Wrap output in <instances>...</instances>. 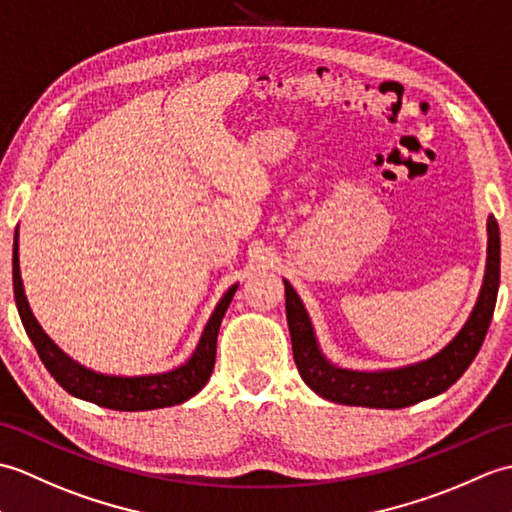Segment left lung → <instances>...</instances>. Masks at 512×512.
I'll list each match as a JSON object with an SVG mask.
<instances>
[{
	"instance_id": "left-lung-1",
	"label": "left lung",
	"mask_w": 512,
	"mask_h": 512,
	"mask_svg": "<svg viewBox=\"0 0 512 512\" xmlns=\"http://www.w3.org/2000/svg\"><path fill=\"white\" fill-rule=\"evenodd\" d=\"M486 232L488 247L484 282L467 324L434 357L403 368L366 372L333 366L322 355L311 317L306 313L300 295L285 280L293 359L304 383L322 399L333 403L381 407V410H399V407L414 405L449 390L480 352L493 320L499 289V227L493 214L486 221Z\"/></svg>"
}]
</instances>
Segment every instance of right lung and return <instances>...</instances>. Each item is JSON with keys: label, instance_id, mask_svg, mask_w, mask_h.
I'll use <instances>...</instances> for the list:
<instances>
[{"label": "right lung", "instance_id": "1", "mask_svg": "<svg viewBox=\"0 0 512 512\" xmlns=\"http://www.w3.org/2000/svg\"><path fill=\"white\" fill-rule=\"evenodd\" d=\"M238 285H232L223 293L219 304L214 306L210 320L203 328L199 344L192 352V357L175 370H168L162 374H144V377H111V374H100L89 370L81 363L67 357L65 352L56 346L48 333L43 331L37 317L32 315L30 304L24 291V282H21L19 271V230H15V243H13V289H15V302L17 311L24 324L30 342L37 348L43 366L61 385L63 390L70 392L78 399L96 403L109 410L120 412H144V410H157V407H170L179 405L192 399L203 385L208 383L214 359H217V337L221 320L230 306Z\"/></svg>", "mask_w": 512, "mask_h": 512}]
</instances>
